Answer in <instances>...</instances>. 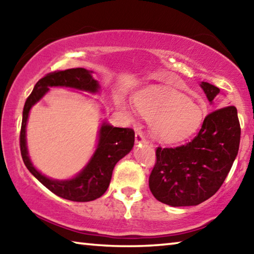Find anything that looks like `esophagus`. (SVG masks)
<instances>
[{
    "instance_id": "1",
    "label": "esophagus",
    "mask_w": 254,
    "mask_h": 254,
    "mask_svg": "<svg viewBox=\"0 0 254 254\" xmlns=\"http://www.w3.org/2000/svg\"><path fill=\"white\" fill-rule=\"evenodd\" d=\"M135 143H147V140L140 131L135 132Z\"/></svg>"
}]
</instances>
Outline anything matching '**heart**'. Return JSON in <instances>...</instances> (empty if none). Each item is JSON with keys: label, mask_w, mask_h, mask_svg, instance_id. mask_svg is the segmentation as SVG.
<instances>
[{"label": "heart", "mask_w": 254, "mask_h": 254, "mask_svg": "<svg viewBox=\"0 0 254 254\" xmlns=\"http://www.w3.org/2000/svg\"><path fill=\"white\" fill-rule=\"evenodd\" d=\"M137 112L150 121V131L163 143H180L199 130L205 111L198 102L167 86H150L134 96Z\"/></svg>", "instance_id": "1"}]
</instances>
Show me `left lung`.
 Masks as SVG:
<instances>
[{"instance_id":"obj_1","label":"left lung","mask_w":254,"mask_h":254,"mask_svg":"<svg viewBox=\"0 0 254 254\" xmlns=\"http://www.w3.org/2000/svg\"><path fill=\"white\" fill-rule=\"evenodd\" d=\"M200 87L210 103L220 88L206 81ZM241 127L235 106L215 110L205 118L194 139L177 148H160L149 177L156 199L174 207L195 206L216 192L238 156Z\"/></svg>"}]
</instances>
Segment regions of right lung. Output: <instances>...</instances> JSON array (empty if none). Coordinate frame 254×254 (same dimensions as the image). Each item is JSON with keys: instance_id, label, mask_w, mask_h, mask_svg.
Here are the masks:
<instances>
[{"instance_id": "obj_1", "label": "right lung", "mask_w": 254, "mask_h": 254, "mask_svg": "<svg viewBox=\"0 0 254 254\" xmlns=\"http://www.w3.org/2000/svg\"><path fill=\"white\" fill-rule=\"evenodd\" d=\"M92 74L93 71L85 68H71L46 75L34 86L32 93L25 101L22 113L20 149L25 167L50 191L72 201H91L104 194L110 186L115 165L133 148L134 131L127 127H114L103 121L98 130L96 149L87 165L75 177L60 180L47 177L33 166L27 147V123L30 110L50 91V87L74 88L97 94L101 86L93 78Z\"/></svg>"}]
</instances>
